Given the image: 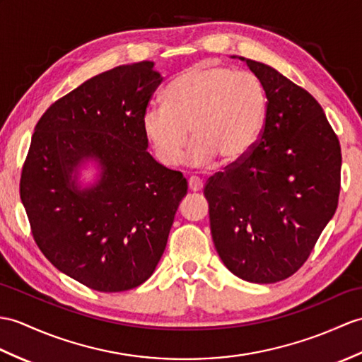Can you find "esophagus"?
<instances>
[{"mask_svg": "<svg viewBox=\"0 0 362 362\" xmlns=\"http://www.w3.org/2000/svg\"><path fill=\"white\" fill-rule=\"evenodd\" d=\"M204 188V182H202L199 177H189L188 180V189L191 192H197Z\"/></svg>", "mask_w": 362, "mask_h": 362, "instance_id": "34e87169", "label": "esophagus"}]
</instances>
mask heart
I'll list each match as a JSON object with an SVG mask.
<instances>
[{
    "label": "heart",
    "mask_w": 362,
    "mask_h": 362,
    "mask_svg": "<svg viewBox=\"0 0 362 362\" xmlns=\"http://www.w3.org/2000/svg\"><path fill=\"white\" fill-rule=\"evenodd\" d=\"M267 114V92L255 74L219 63H197L163 90V106H149L141 117L143 136L163 166L182 160L191 166L240 162L256 143Z\"/></svg>",
    "instance_id": "b5f03b06"
}]
</instances>
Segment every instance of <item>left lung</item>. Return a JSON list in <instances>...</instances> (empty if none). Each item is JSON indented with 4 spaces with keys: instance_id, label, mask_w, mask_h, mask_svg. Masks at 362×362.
<instances>
[{
    "instance_id": "1",
    "label": "left lung",
    "mask_w": 362,
    "mask_h": 362,
    "mask_svg": "<svg viewBox=\"0 0 362 362\" xmlns=\"http://www.w3.org/2000/svg\"><path fill=\"white\" fill-rule=\"evenodd\" d=\"M267 92L259 139L208 179L214 247L243 281L274 284L304 265L338 208L341 146L312 94L273 67L240 57Z\"/></svg>"
}]
</instances>
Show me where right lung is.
I'll return each mask as SVG.
<instances>
[{
	"label": "right lung",
	"mask_w": 362,
	"mask_h": 362,
	"mask_svg": "<svg viewBox=\"0 0 362 362\" xmlns=\"http://www.w3.org/2000/svg\"><path fill=\"white\" fill-rule=\"evenodd\" d=\"M153 62L117 66L57 100L41 115L23 165L20 197L50 264L86 287L117 293L154 273L188 183L157 163L141 117L162 83ZM89 158L100 180L81 190Z\"/></svg>",
	"instance_id": "1"
}]
</instances>
